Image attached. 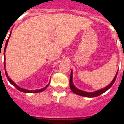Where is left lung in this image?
Segmentation results:
<instances>
[{
	"label": "left lung",
	"instance_id": "obj_1",
	"mask_svg": "<svg viewBox=\"0 0 124 124\" xmlns=\"http://www.w3.org/2000/svg\"><path fill=\"white\" fill-rule=\"evenodd\" d=\"M117 74H118V72L116 73V74L115 75V78L113 79V80L112 81V82L110 83V85H108L107 87L104 88L103 89L99 90L98 91L93 92H85L83 91V90H81L78 89L77 88L75 87L72 81V77H73V73L72 71H71V76H70V88L71 90H72L73 92H74L75 94L77 95H79V96H84V97H88V98H93V97H97V96H100L101 94H102L104 92H105L107 90H108L109 88H110L111 86H112V85L114 84L115 83V80H116V78L117 77Z\"/></svg>",
	"mask_w": 124,
	"mask_h": 124
}]
</instances>
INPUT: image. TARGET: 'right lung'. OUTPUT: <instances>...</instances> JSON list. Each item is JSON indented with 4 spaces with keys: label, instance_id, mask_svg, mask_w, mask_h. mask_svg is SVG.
Returning <instances> with one entry per match:
<instances>
[{
    "label": "right lung",
    "instance_id": "right-lung-1",
    "mask_svg": "<svg viewBox=\"0 0 124 124\" xmlns=\"http://www.w3.org/2000/svg\"><path fill=\"white\" fill-rule=\"evenodd\" d=\"M10 36H11V34H10V35H9V38H8L7 41H6V45H5V47H4V60H5V51H6V46H7V44L8 43V40H9V37H10ZM4 68H5V62H4ZM5 73H6V77H7L8 80L9 81V82L11 84H12L13 86H14L15 87L17 88V90H19V91H21L23 92H24V93H38V92H42L44 90H45L46 88H47V87H48V86H49V84H48V85L45 86V88H41V89H39V90H26V89H24V88H20L19 86H18L17 85H16V83H14L13 81L11 80V79L9 78V77H8V73L7 72H6V71L5 70Z\"/></svg>",
    "mask_w": 124,
    "mask_h": 124
}]
</instances>
